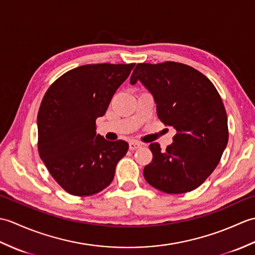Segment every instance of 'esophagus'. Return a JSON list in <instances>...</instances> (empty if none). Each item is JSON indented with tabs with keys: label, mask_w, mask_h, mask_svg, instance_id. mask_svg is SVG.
<instances>
[{
	"label": "esophagus",
	"mask_w": 255,
	"mask_h": 255,
	"mask_svg": "<svg viewBox=\"0 0 255 255\" xmlns=\"http://www.w3.org/2000/svg\"><path fill=\"white\" fill-rule=\"evenodd\" d=\"M141 145L142 144L140 143V142H138V141H130V142H129V149H130L131 151H133V150H136V149L141 147Z\"/></svg>",
	"instance_id": "esophagus-1"
}]
</instances>
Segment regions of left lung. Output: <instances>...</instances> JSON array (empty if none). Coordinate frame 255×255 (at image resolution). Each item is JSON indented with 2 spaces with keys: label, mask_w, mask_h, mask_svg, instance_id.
I'll use <instances>...</instances> for the list:
<instances>
[{
  "label": "left lung",
  "mask_w": 255,
  "mask_h": 255,
  "mask_svg": "<svg viewBox=\"0 0 255 255\" xmlns=\"http://www.w3.org/2000/svg\"><path fill=\"white\" fill-rule=\"evenodd\" d=\"M140 81L156 104V114L176 134L166 149L151 143L152 161L143 176L166 194L191 192L218 165L228 143V118L223 100L203 73L186 64L138 63L130 78Z\"/></svg>",
  "instance_id": "1"
}]
</instances>
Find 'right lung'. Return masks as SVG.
Returning <instances> with one entry per match:
<instances>
[{"instance_id":"1","label":"right lung","mask_w":255,"mask_h":255,"mask_svg":"<svg viewBox=\"0 0 255 255\" xmlns=\"http://www.w3.org/2000/svg\"><path fill=\"white\" fill-rule=\"evenodd\" d=\"M134 63L85 64L61 75L48 89L38 112V152L64 191L90 196L106 188L127 153L124 140L96 134L113 95Z\"/></svg>"}]
</instances>
